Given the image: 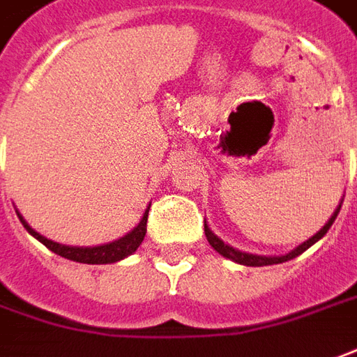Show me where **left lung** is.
Returning <instances> with one entry per match:
<instances>
[{
  "label": "left lung",
  "instance_id": "obj_1",
  "mask_svg": "<svg viewBox=\"0 0 357 357\" xmlns=\"http://www.w3.org/2000/svg\"><path fill=\"white\" fill-rule=\"evenodd\" d=\"M340 207L342 205H338L336 207V211L332 213V217L328 219V222L322 227L314 236H311L309 240H305L303 244H299L297 248H293L291 252H287V254H283V256H258V254H248V252H240V250L232 248V246H229V244H225L222 240L213 232V230L205 225V236H207V240H209V244L213 246V248L219 252L220 256H225V258H229V260L236 261V264H240V266H252V268H260V266H273V264H283V261L287 260H293V258H297L299 254H303L307 248H311L314 242H319V240L328 232V229L332 227V222H334V219L338 217V213H340Z\"/></svg>",
  "mask_w": 357,
  "mask_h": 357
}]
</instances>
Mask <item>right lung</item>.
Returning <instances> with one entry per match:
<instances>
[{
    "mask_svg": "<svg viewBox=\"0 0 357 357\" xmlns=\"http://www.w3.org/2000/svg\"><path fill=\"white\" fill-rule=\"evenodd\" d=\"M150 209V207H148ZM148 209L144 211L142 219L138 222L135 229L127 232L125 236H121L119 240H113L109 244H101V246H66V244H58V242H52V240L45 238L43 234H38L36 230H33L19 213L17 217L23 222V227L26 229L29 234H33L38 242H43L46 248L52 250L54 254L66 258V260L79 261V264H113V261L123 260L130 256L135 250L140 246V242L144 240V234H146V220H148Z\"/></svg>",
    "mask_w": 357,
    "mask_h": 357,
    "instance_id": "1",
    "label": "right lung"
}]
</instances>
